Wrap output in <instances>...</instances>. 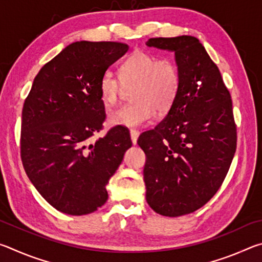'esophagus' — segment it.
<instances>
[{
	"label": "esophagus",
	"instance_id": "1",
	"mask_svg": "<svg viewBox=\"0 0 262 262\" xmlns=\"http://www.w3.org/2000/svg\"><path fill=\"white\" fill-rule=\"evenodd\" d=\"M140 135V132L136 130V129H130V139H132V142L133 144H136L137 142V137H139Z\"/></svg>",
	"mask_w": 262,
	"mask_h": 262
}]
</instances>
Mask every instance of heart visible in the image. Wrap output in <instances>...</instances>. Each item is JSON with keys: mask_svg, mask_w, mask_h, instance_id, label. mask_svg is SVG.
<instances>
[{"mask_svg": "<svg viewBox=\"0 0 262 262\" xmlns=\"http://www.w3.org/2000/svg\"><path fill=\"white\" fill-rule=\"evenodd\" d=\"M122 85H135L132 98L135 100L113 111L108 120L113 126L139 127L172 107L180 86V75L176 63L154 53L135 51L121 64L120 77L111 70L101 75L100 98L113 106L120 98Z\"/></svg>", "mask_w": 262, "mask_h": 262, "instance_id": "1", "label": "heart"}]
</instances>
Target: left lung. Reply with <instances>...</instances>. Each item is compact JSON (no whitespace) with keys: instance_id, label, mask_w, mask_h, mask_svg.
<instances>
[{"instance_id":"8db88e82","label":"left lung","mask_w":262,"mask_h":262,"mask_svg":"<svg viewBox=\"0 0 262 262\" xmlns=\"http://www.w3.org/2000/svg\"><path fill=\"white\" fill-rule=\"evenodd\" d=\"M149 47L174 52L178 95L165 118L140 135L148 205L163 216L198 210L223 184L236 152L232 100L220 69L192 35L150 38Z\"/></svg>"}]
</instances>
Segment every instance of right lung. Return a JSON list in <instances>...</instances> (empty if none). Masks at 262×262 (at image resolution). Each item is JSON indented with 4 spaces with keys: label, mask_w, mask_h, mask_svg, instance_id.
<instances>
[{
    "label": "right lung",
    "mask_w": 262,
    "mask_h": 262,
    "mask_svg": "<svg viewBox=\"0 0 262 262\" xmlns=\"http://www.w3.org/2000/svg\"><path fill=\"white\" fill-rule=\"evenodd\" d=\"M127 43L77 41L43 66L21 112L20 157L31 183L61 212L81 216L107 201L108 184L132 141L125 127L103 137L99 81Z\"/></svg>",
    "instance_id": "add662e5"
}]
</instances>
